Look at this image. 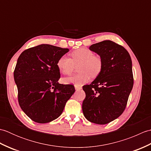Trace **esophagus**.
<instances>
[{"label":"esophagus","mask_w":151,"mask_h":151,"mask_svg":"<svg viewBox=\"0 0 151 151\" xmlns=\"http://www.w3.org/2000/svg\"><path fill=\"white\" fill-rule=\"evenodd\" d=\"M75 88L76 90H80V89H82V87H81V86H78L76 85H75Z\"/></svg>","instance_id":"esophagus-1"}]
</instances>
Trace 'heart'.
<instances>
[{"mask_svg": "<svg viewBox=\"0 0 151 151\" xmlns=\"http://www.w3.org/2000/svg\"><path fill=\"white\" fill-rule=\"evenodd\" d=\"M70 55L71 59L66 55L61 56L57 61V67L63 75H70L73 71L75 65L79 64V73L75 76L63 78L64 83L81 86L89 81L91 76L96 77L101 72L103 66L102 58L95 55L89 49L81 48L73 51Z\"/></svg>", "mask_w": 151, "mask_h": 151, "instance_id": "obj_1", "label": "heart"}]
</instances>
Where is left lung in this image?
Instances as JSON below:
<instances>
[{"label":"left lung","mask_w":151,"mask_h":151,"mask_svg":"<svg viewBox=\"0 0 151 151\" xmlns=\"http://www.w3.org/2000/svg\"><path fill=\"white\" fill-rule=\"evenodd\" d=\"M89 49L102 58L103 66L91 84L83 86L82 111L89 121L105 124L119 117L127 106L134 84L132 60L123 46L110 40Z\"/></svg>","instance_id":"left-lung-1"}]
</instances>
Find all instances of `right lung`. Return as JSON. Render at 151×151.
<instances>
[{
	"label": "right lung",
	"mask_w": 151,
	"mask_h": 151,
	"mask_svg": "<svg viewBox=\"0 0 151 151\" xmlns=\"http://www.w3.org/2000/svg\"><path fill=\"white\" fill-rule=\"evenodd\" d=\"M68 49L42 44L24 50L14 72L22 110L32 120L46 123L62 114L75 91L72 84H59L57 61Z\"/></svg>",
	"instance_id": "obj_1"
}]
</instances>
